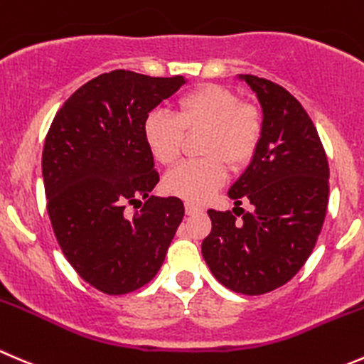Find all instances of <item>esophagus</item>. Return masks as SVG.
<instances>
[{"mask_svg":"<svg viewBox=\"0 0 364 364\" xmlns=\"http://www.w3.org/2000/svg\"><path fill=\"white\" fill-rule=\"evenodd\" d=\"M185 211L188 215L196 213V211H203V208L199 206V204H193V203H185Z\"/></svg>","mask_w":364,"mask_h":364,"instance_id":"1","label":"esophagus"}]
</instances>
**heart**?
<instances>
[{"label":"heart","mask_w":364,"mask_h":364,"mask_svg":"<svg viewBox=\"0 0 364 364\" xmlns=\"http://www.w3.org/2000/svg\"><path fill=\"white\" fill-rule=\"evenodd\" d=\"M204 129V158L183 161L165 178V190L186 200H206L228 176V164L242 168L259 147L263 117L256 105L240 101L228 87L199 85L176 101V115L154 110L144 122V140L154 160L172 165L183 149L185 132Z\"/></svg>","instance_id":"heart-1"}]
</instances>
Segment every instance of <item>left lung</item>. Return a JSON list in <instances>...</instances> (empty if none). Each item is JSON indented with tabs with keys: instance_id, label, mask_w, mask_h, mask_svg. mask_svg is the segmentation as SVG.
Returning a JSON list of instances; mask_svg holds the SVG:
<instances>
[{
	"instance_id": "obj_1",
	"label": "left lung",
	"mask_w": 364,
	"mask_h": 364,
	"mask_svg": "<svg viewBox=\"0 0 364 364\" xmlns=\"http://www.w3.org/2000/svg\"><path fill=\"white\" fill-rule=\"evenodd\" d=\"M243 80L263 108V135L229 190L235 210H208L211 231L200 249L218 283L263 295L287 284L315 249L329 203V164L308 112L287 88L254 74ZM243 200L253 204L250 214L239 208Z\"/></svg>"
}]
</instances>
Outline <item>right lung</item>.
Instances as JSON below:
<instances>
[{
	"label": "right lung",
	"mask_w": 364,
	"mask_h": 364,
	"mask_svg": "<svg viewBox=\"0 0 364 364\" xmlns=\"http://www.w3.org/2000/svg\"><path fill=\"white\" fill-rule=\"evenodd\" d=\"M185 83L183 76L105 73L62 105L46 135L53 231L77 276L107 295L135 291L156 276L185 215L178 197L149 196L160 176L144 140L151 110Z\"/></svg>",
	"instance_id": "obj_1"
}]
</instances>
